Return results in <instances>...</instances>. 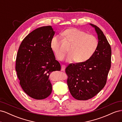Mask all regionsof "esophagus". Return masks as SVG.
I'll return each mask as SVG.
<instances>
[{
    "instance_id": "34e87169",
    "label": "esophagus",
    "mask_w": 122,
    "mask_h": 122,
    "mask_svg": "<svg viewBox=\"0 0 122 122\" xmlns=\"http://www.w3.org/2000/svg\"><path fill=\"white\" fill-rule=\"evenodd\" d=\"M65 68H66V66L65 65H62L61 66V71H65Z\"/></svg>"
}]
</instances>
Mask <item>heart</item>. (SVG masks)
Here are the masks:
<instances>
[{
    "mask_svg": "<svg viewBox=\"0 0 122 122\" xmlns=\"http://www.w3.org/2000/svg\"><path fill=\"white\" fill-rule=\"evenodd\" d=\"M62 35L71 43L69 51L70 52L67 57L69 61L75 60L77 62L87 61L93 56L98 47V40L95 36L87 34L86 32L76 28L66 29ZM51 48L59 60L63 58L66 51L61 46L60 39L55 36L51 40Z\"/></svg>",
    "mask_w": 122,
    "mask_h": 122,
    "instance_id": "heart-1",
    "label": "heart"
}]
</instances>
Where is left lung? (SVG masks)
<instances>
[{"instance_id":"obj_1","label":"left lung","mask_w":122,"mask_h":122,"mask_svg":"<svg viewBox=\"0 0 122 122\" xmlns=\"http://www.w3.org/2000/svg\"><path fill=\"white\" fill-rule=\"evenodd\" d=\"M90 25L97 34V50L89 60L70 64L65 70L70 93L78 100H87L101 91L105 86L111 67V47L101 29L96 25Z\"/></svg>"}]
</instances>
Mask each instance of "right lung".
<instances>
[{
    "label": "right lung",
    "instance_id": "right-lung-1",
    "mask_svg": "<svg viewBox=\"0 0 122 122\" xmlns=\"http://www.w3.org/2000/svg\"><path fill=\"white\" fill-rule=\"evenodd\" d=\"M54 34L51 26L36 28L23 39L18 51L16 71L20 84L35 99H45L51 94L50 74L61 69L50 46Z\"/></svg>",
    "mask_w": 122,
    "mask_h": 122
}]
</instances>
